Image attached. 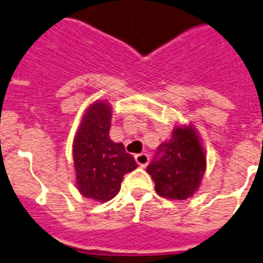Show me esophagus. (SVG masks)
Masks as SVG:
<instances>
[{"instance_id":"obj_1","label":"esophagus","mask_w":263,"mask_h":263,"mask_svg":"<svg viewBox=\"0 0 263 263\" xmlns=\"http://www.w3.org/2000/svg\"><path fill=\"white\" fill-rule=\"evenodd\" d=\"M134 159H136V161H137V164L142 168L146 167L149 163V156L146 155V153H138V155L134 156Z\"/></svg>"}]
</instances>
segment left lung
<instances>
[{
	"label": "left lung",
	"instance_id": "8db88e82",
	"mask_svg": "<svg viewBox=\"0 0 263 263\" xmlns=\"http://www.w3.org/2000/svg\"><path fill=\"white\" fill-rule=\"evenodd\" d=\"M157 155L146 168L157 194L174 201L193 197L206 171V153L194 126L176 125Z\"/></svg>",
	"mask_w": 263,
	"mask_h": 263
}]
</instances>
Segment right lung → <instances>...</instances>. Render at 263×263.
<instances>
[{
    "instance_id": "add662e5",
    "label": "right lung",
    "mask_w": 263,
    "mask_h": 263,
    "mask_svg": "<svg viewBox=\"0 0 263 263\" xmlns=\"http://www.w3.org/2000/svg\"><path fill=\"white\" fill-rule=\"evenodd\" d=\"M112 111L107 100L87 107L73 140L76 186L80 194L107 202L118 194L123 175L138 167L122 142L110 138Z\"/></svg>"
}]
</instances>
